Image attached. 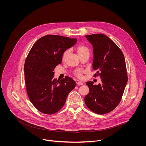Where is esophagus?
I'll return each instance as SVG.
<instances>
[{
	"instance_id": "1",
	"label": "esophagus",
	"mask_w": 146,
	"mask_h": 146,
	"mask_svg": "<svg viewBox=\"0 0 146 146\" xmlns=\"http://www.w3.org/2000/svg\"><path fill=\"white\" fill-rule=\"evenodd\" d=\"M77 84L78 86H82V85H83L84 84H83V83H82L81 82H77Z\"/></svg>"
}]
</instances>
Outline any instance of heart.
I'll return each mask as SVG.
<instances>
[{
  "instance_id": "heart-1",
  "label": "heart",
  "mask_w": 146,
  "mask_h": 146,
  "mask_svg": "<svg viewBox=\"0 0 146 146\" xmlns=\"http://www.w3.org/2000/svg\"><path fill=\"white\" fill-rule=\"evenodd\" d=\"M69 52V50H66L63 53V54L62 56L63 59H64L66 58V56H67ZM76 52L79 57L87 54H90V49L88 47L84 44H79L78 45L76 48ZM83 73H84V70L82 69H77L74 72V75L78 78L82 79L83 78Z\"/></svg>"
}]
</instances>
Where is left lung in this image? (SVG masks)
Here are the masks:
<instances>
[{
	"label": "left lung",
	"mask_w": 146,
	"mask_h": 146,
	"mask_svg": "<svg viewBox=\"0 0 146 146\" xmlns=\"http://www.w3.org/2000/svg\"><path fill=\"white\" fill-rule=\"evenodd\" d=\"M93 48V68L97 70L102 84L94 85L87 82L89 93L86 104L93 112L103 114L110 112L119 104L126 86L128 77L123 54L109 37L103 34L86 35Z\"/></svg>",
	"instance_id": "8db88e82"
}]
</instances>
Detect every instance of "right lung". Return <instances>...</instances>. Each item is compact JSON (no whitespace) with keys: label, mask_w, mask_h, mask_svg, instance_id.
<instances>
[{"label":"right lung","mask_w":146,"mask_h":146,"mask_svg":"<svg viewBox=\"0 0 146 146\" xmlns=\"http://www.w3.org/2000/svg\"><path fill=\"white\" fill-rule=\"evenodd\" d=\"M77 42L76 38L46 35L32 47L24 64V80L29 100L40 112L46 114L58 112L75 88V81L69 77L60 81L53 78L63 53Z\"/></svg>","instance_id":"right-lung-1"}]
</instances>
